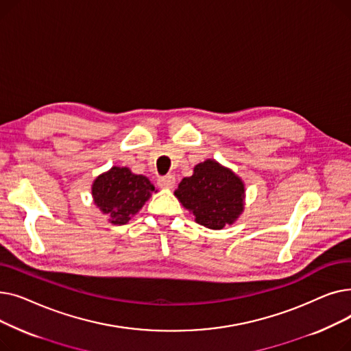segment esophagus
<instances>
[{
	"mask_svg": "<svg viewBox=\"0 0 351 351\" xmlns=\"http://www.w3.org/2000/svg\"><path fill=\"white\" fill-rule=\"evenodd\" d=\"M158 185L162 189H171L175 185V178L172 175H166V176H160L158 179Z\"/></svg>",
	"mask_w": 351,
	"mask_h": 351,
	"instance_id": "34e87169",
	"label": "esophagus"
}]
</instances>
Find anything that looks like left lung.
<instances>
[{
  "label": "left lung",
  "mask_w": 351,
  "mask_h": 351,
  "mask_svg": "<svg viewBox=\"0 0 351 351\" xmlns=\"http://www.w3.org/2000/svg\"><path fill=\"white\" fill-rule=\"evenodd\" d=\"M175 195L199 225L223 229L242 213L245 186L232 171L205 160L195 166L192 176L182 179Z\"/></svg>",
  "instance_id": "1"
}]
</instances>
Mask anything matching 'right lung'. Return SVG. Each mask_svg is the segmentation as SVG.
I'll return each mask as SVG.
<instances>
[{"label":"right lung","instance_id":"1","mask_svg":"<svg viewBox=\"0 0 351 351\" xmlns=\"http://www.w3.org/2000/svg\"><path fill=\"white\" fill-rule=\"evenodd\" d=\"M155 191L146 176L135 175L128 168L114 166L98 176L92 185L95 205L114 225H125Z\"/></svg>","mask_w":351,"mask_h":351}]
</instances>
